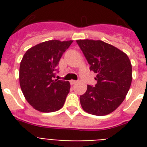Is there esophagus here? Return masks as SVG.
Returning <instances> with one entry per match:
<instances>
[{
  "label": "esophagus",
  "mask_w": 147,
  "mask_h": 147,
  "mask_svg": "<svg viewBox=\"0 0 147 147\" xmlns=\"http://www.w3.org/2000/svg\"><path fill=\"white\" fill-rule=\"evenodd\" d=\"M78 82H77V81H76V80H71L70 81V83H71V85H75V84H76V83Z\"/></svg>",
  "instance_id": "34e87169"
}]
</instances>
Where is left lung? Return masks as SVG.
<instances>
[{
    "mask_svg": "<svg viewBox=\"0 0 147 147\" xmlns=\"http://www.w3.org/2000/svg\"><path fill=\"white\" fill-rule=\"evenodd\" d=\"M76 42L97 74L94 87L88 85L80 96L83 110L103 116L116 110L123 101L132 82V65L126 53L101 40H78Z\"/></svg>",
    "mask_w": 147,
    "mask_h": 147,
    "instance_id": "1",
    "label": "left lung"
}]
</instances>
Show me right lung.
Returning a JSON list of instances; mask_svg holds the SVG:
<instances>
[{"mask_svg":"<svg viewBox=\"0 0 147 147\" xmlns=\"http://www.w3.org/2000/svg\"><path fill=\"white\" fill-rule=\"evenodd\" d=\"M72 42L54 40L41 42L29 49L22 59L20 85L26 100L39 111L54 112L64 105L70 83L55 79V71Z\"/></svg>","mask_w":147,"mask_h":147,"instance_id":"add662e5","label":"right lung"}]
</instances>
